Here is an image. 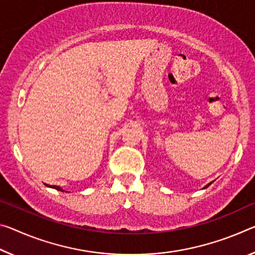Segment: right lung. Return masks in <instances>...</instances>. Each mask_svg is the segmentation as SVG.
I'll list each match as a JSON object with an SVG mask.
<instances>
[{
	"label": "right lung",
	"mask_w": 255,
	"mask_h": 255,
	"mask_svg": "<svg viewBox=\"0 0 255 255\" xmlns=\"http://www.w3.org/2000/svg\"><path fill=\"white\" fill-rule=\"evenodd\" d=\"M53 188H55V189H58V191H61V192H66V193H68L67 191H64L63 188H61V187H59V186H53Z\"/></svg>",
	"instance_id": "1"
}]
</instances>
